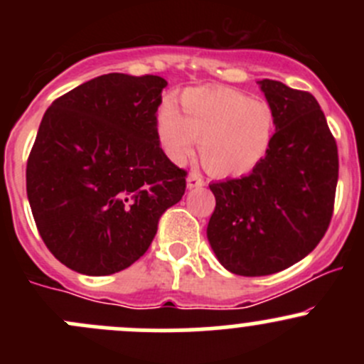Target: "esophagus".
I'll list each match as a JSON object with an SVG mask.
<instances>
[{
	"instance_id": "esophagus-1",
	"label": "esophagus",
	"mask_w": 364,
	"mask_h": 364,
	"mask_svg": "<svg viewBox=\"0 0 364 364\" xmlns=\"http://www.w3.org/2000/svg\"><path fill=\"white\" fill-rule=\"evenodd\" d=\"M186 186L188 188H200V186H204V178L199 172H190V176L186 178Z\"/></svg>"
}]
</instances>
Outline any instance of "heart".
<instances>
[{"label": "heart", "mask_w": 364, "mask_h": 364, "mask_svg": "<svg viewBox=\"0 0 364 364\" xmlns=\"http://www.w3.org/2000/svg\"><path fill=\"white\" fill-rule=\"evenodd\" d=\"M156 130L176 164H185L200 144L205 171L232 178L248 174L266 159L274 112L267 102L229 87H192L181 95V112L171 102L161 105Z\"/></svg>", "instance_id": "heart-1"}]
</instances>
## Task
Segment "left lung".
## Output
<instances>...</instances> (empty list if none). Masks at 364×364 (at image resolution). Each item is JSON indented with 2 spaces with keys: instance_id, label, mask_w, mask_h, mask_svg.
<instances>
[{
  "instance_id": "8db88e82",
  "label": "left lung",
  "mask_w": 364,
  "mask_h": 364,
  "mask_svg": "<svg viewBox=\"0 0 364 364\" xmlns=\"http://www.w3.org/2000/svg\"><path fill=\"white\" fill-rule=\"evenodd\" d=\"M274 112L266 159L241 179L211 183L216 199L208 240L227 271L278 273L324 237L335 205L338 148L315 97L271 79L259 80Z\"/></svg>"
}]
</instances>
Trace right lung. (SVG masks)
Listing matches in <instances>:
<instances>
[{
	"label": "right lung",
	"mask_w": 364,
	"mask_h": 364,
	"mask_svg": "<svg viewBox=\"0 0 364 364\" xmlns=\"http://www.w3.org/2000/svg\"><path fill=\"white\" fill-rule=\"evenodd\" d=\"M165 86L159 75L107 73L43 114L26 192L46 247L77 273L132 266L185 193L186 171L167 159L156 130Z\"/></svg>",
	"instance_id": "right-lung-1"
}]
</instances>
